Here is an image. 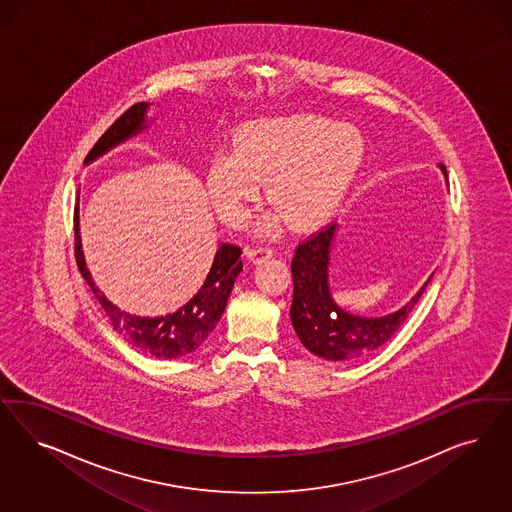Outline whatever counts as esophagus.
I'll return each mask as SVG.
<instances>
[{
	"label": "esophagus",
	"mask_w": 512,
	"mask_h": 512,
	"mask_svg": "<svg viewBox=\"0 0 512 512\" xmlns=\"http://www.w3.org/2000/svg\"><path fill=\"white\" fill-rule=\"evenodd\" d=\"M247 254L252 262H262V260L269 258L273 254V248L269 247V245H250L247 248Z\"/></svg>",
	"instance_id": "obj_1"
}]
</instances>
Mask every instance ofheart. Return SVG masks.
I'll return each instance as SVG.
<instances>
[{
	"mask_svg": "<svg viewBox=\"0 0 512 512\" xmlns=\"http://www.w3.org/2000/svg\"><path fill=\"white\" fill-rule=\"evenodd\" d=\"M360 156V133L324 118L252 122L237 132L235 149L213 158L207 190L218 215L230 224H241L265 181L267 199L284 222L305 230L333 209Z\"/></svg>",
	"mask_w": 512,
	"mask_h": 512,
	"instance_id": "1",
	"label": "heart"
}]
</instances>
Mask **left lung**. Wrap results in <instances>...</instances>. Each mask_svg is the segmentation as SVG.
Returning <instances> with one entry per match:
<instances>
[{
	"instance_id": "obj_1",
	"label": "left lung",
	"mask_w": 512,
	"mask_h": 512,
	"mask_svg": "<svg viewBox=\"0 0 512 512\" xmlns=\"http://www.w3.org/2000/svg\"><path fill=\"white\" fill-rule=\"evenodd\" d=\"M446 177L445 165H441ZM337 224L331 222L322 230L303 239L292 258L294 299L290 320L303 347L331 362H345L371 354L388 343L424 294L431 277L418 294L399 311L379 318H363L343 311L330 294L328 265L331 243Z\"/></svg>"
}]
</instances>
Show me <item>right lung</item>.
<instances>
[{"label":"right lung","instance_id":"right-lung-1","mask_svg":"<svg viewBox=\"0 0 512 512\" xmlns=\"http://www.w3.org/2000/svg\"><path fill=\"white\" fill-rule=\"evenodd\" d=\"M147 109H149V103H135L124 115L118 116L113 126L99 137L98 143L88 152L84 164L94 162L107 150L130 139L135 133L145 130ZM241 254H243L241 247L222 243L216 250L215 262L211 265V271L203 282V286L199 288L198 294L186 305H182L179 311L165 314V316H154V318L133 316L120 311L99 292L98 286L92 281L90 271L86 269L83 245H81L79 207H75V260L84 281L88 282L94 296L101 303L103 311L111 318L113 328L133 348L152 358H164V360L181 358L198 350L209 339V335L215 330L220 316L226 309L233 282L243 269Z\"/></svg>","mask_w":512,"mask_h":512}]
</instances>
